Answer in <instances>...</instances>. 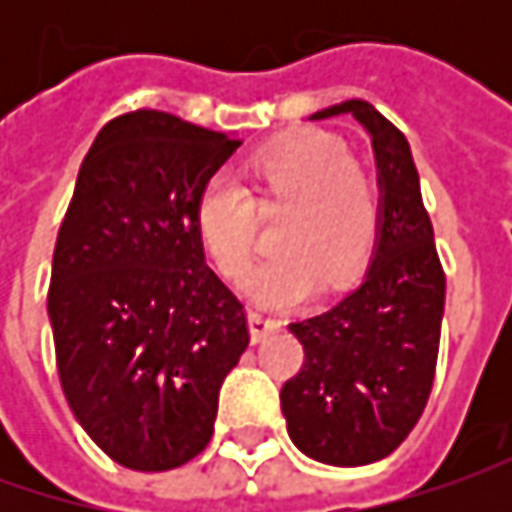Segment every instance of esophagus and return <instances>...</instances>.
<instances>
[{
    "mask_svg": "<svg viewBox=\"0 0 512 512\" xmlns=\"http://www.w3.org/2000/svg\"><path fill=\"white\" fill-rule=\"evenodd\" d=\"M247 322H250V336H253V342H262V339H267L270 333H276V330L282 327V322L270 319V316L259 313V310H250Z\"/></svg>",
    "mask_w": 512,
    "mask_h": 512,
    "instance_id": "obj_1",
    "label": "esophagus"
}]
</instances>
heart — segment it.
I'll use <instances>...</instances> for the list:
<instances>
[{"label":"heart","mask_w":512,"mask_h":512,"mask_svg":"<svg viewBox=\"0 0 512 512\" xmlns=\"http://www.w3.org/2000/svg\"><path fill=\"white\" fill-rule=\"evenodd\" d=\"M250 190L225 173L210 176L193 205L196 236L216 270L239 282L256 250V202H287L276 245L282 247L247 276L245 290L270 307L299 305L325 282L353 285L379 239V187L350 162L339 139L302 130L247 159Z\"/></svg>","instance_id":"heart-1"}]
</instances>
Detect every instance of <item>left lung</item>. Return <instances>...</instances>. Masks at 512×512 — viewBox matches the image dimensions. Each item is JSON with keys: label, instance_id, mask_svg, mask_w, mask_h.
<instances>
[{"label": "left lung", "instance_id": "8db88e82", "mask_svg": "<svg viewBox=\"0 0 512 512\" xmlns=\"http://www.w3.org/2000/svg\"><path fill=\"white\" fill-rule=\"evenodd\" d=\"M353 116L379 168V239L362 285L325 313L293 322L302 370L282 387L293 444L316 462L359 467L390 456L416 427L433 387L444 270L404 133L364 99L310 119Z\"/></svg>", "mask_w": 512, "mask_h": 512}]
</instances>
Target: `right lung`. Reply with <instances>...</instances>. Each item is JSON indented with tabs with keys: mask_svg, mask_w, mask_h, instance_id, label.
Here are the masks:
<instances>
[{
	"mask_svg": "<svg viewBox=\"0 0 512 512\" xmlns=\"http://www.w3.org/2000/svg\"><path fill=\"white\" fill-rule=\"evenodd\" d=\"M242 142L165 110L99 130L56 236L48 316L73 416L113 462L173 470L213 436L250 333L193 205Z\"/></svg>",
	"mask_w": 512,
	"mask_h": 512,
	"instance_id": "obj_1",
	"label": "right lung"
}]
</instances>
